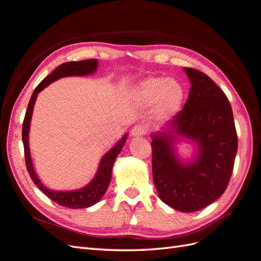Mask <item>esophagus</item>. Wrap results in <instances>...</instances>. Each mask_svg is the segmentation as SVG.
I'll return each mask as SVG.
<instances>
[{"mask_svg": "<svg viewBox=\"0 0 261 261\" xmlns=\"http://www.w3.org/2000/svg\"><path fill=\"white\" fill-rule=\"evenodd\" d=\"M130 134L134 137H141L147 134V127L143 124H137L132 128Z\"/></svg>", "mask_w": 261, "mask_h": 261, "instance_id": "esophagus-1", "label": "esophagus"}]
</instances>
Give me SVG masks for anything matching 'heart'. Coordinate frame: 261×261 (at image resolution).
<instances>
[{
	"instance_id": "b5f03b06",
	"label": "heart",
	"mask_w": 261,
	"mask_h": 261,
	"mask_svg": "<svg viewBox=\"0 0 261 261\" xmlns=\"http://www.w3.org/2000/svg\"><path fill=\"white\" fill-rule=\"evenodd\" d=\"M134 97L143 106H152L158 117L174 115L184 100V89L177 82L161 76H149L141 81Z\"/></svg>"
}]
</instances>
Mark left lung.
Here are the masks:
<instances>
[{
  "label": "left lung",
  "mask_w": 261,
  "mask_h": 261,
  "mask_svg": "<svg viewBox=\"0 0 261 261\" xmlns=\"http://www.w3.org/2000/svg\"><path fill=\"white\" fill-rule=\"evenodd\" d=\"M192 87L181 111L168 130L152 135V174L163 202L183 212L198 211L216 201L230 181L238 134L225 93L199 70L185 67ZM174 131L199 144L196 160L180 164L172 147Z\"/></svg>",
  "instance_id": "1"
}]
</instances>
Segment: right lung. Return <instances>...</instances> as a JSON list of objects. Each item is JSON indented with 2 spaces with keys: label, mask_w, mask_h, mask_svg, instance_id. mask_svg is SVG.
<instances>
[{
  "label": "right lung",
  "mask_w": 261,
  "mask_h": 261,
  "mask_svg": "<svg viewBox=\"0 0 261 261\" xmlns=\"http://www.w3.org/2000/svg\"><path fill=\"white\" fill-rule=\"evenodd\" d=\"M97 67H98L97 59L63 63V64H61L59 67L55 68L50 75L46 76L44 80L36 87L33 96L30 98L27 111L25 114V118H23V122H22L21 137H22V143H23V152H25L26 168L30 175V178L33 179V181L39 187V189H40L43 194L48 196L51 200L59 203L60 206L67 207L70 209L90 207L92 204L98 202L101 199V197L105 195L106 191L109 187L110 180H111L112 168L115 161V158L122 150L126 141V136L127 135H125L121 139V141H118V143L115 145V147H113L103 158H102L99 170L97 172L96 176H94V178L90 181V184L80 189V191L54 192V191H50L49 188H46L41 184L40 179L38 178L36 172L34 170L33 163H31V156H30L29 145H28V133H29L30 120H31V115H33V110H34V106H35L38 93L42 89H44L46 86H49L51 83L59 80V78L65 77V76H83V75L92 74L93 72H96Z\"/></svg>",
  "instance_id": "obj_1"
}]
</instances>
